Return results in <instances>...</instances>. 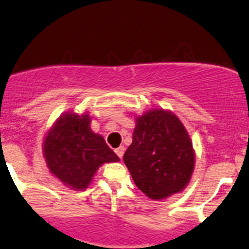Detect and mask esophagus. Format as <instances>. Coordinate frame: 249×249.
Here are the masks:
<instances>
[{
  "instance_id": "34e87169",
  "label": "esophagus",
  "mask_w": 249,
  "mask_h": 249,
  "mask_svg": "<svg viewBox=\"0 0 249 249\" xmlns=\"http://www.w3.org/2000/svg\"><path fill=\"white\" fill-rule=\"evenodd\" d=\"M124 151H125V148H124V146H119L118 148H116L115 150V152H116V154L117 156L119 157V158L122 159V157H123V154H124Z\"/></svg>"
}]
</instances>
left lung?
Segmentation results:
<instances>
[{
  "label": "left lung",
  "instance_id": "1",
  "mask_svg": "<svg viewBox=\"0 0 249 249\" xmlns=\"http://www.w3.org/2000/svg\"><path fill=\"white\" fill-rule=\"evenodd\" d=\"M123 159L137 187L150 199L162 200L190 184L196 152L178 117L152 108L136 117L132 144Z\"/></svg>",
  "mask_w": 249,
  "mask_h": 249
}]
</instances>
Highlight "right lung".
<instances>
[{
	"mask_svg": "<svg viewBox=\"0 0 249 249\" xmlns=\"http://www.w3.org/2000/svg\"><path fill=\"white\" fill-rule=\"evenodd\" d=\"M90 123L88 112H65L56 119L43 141L49 172L76 191L87 190L103 164L121 160L101 134L91 130Z\"/></svg>",
	"mask_w": 249,
	"mask_h": 249,
	"instance_id": "right-lung-1",
	"label": "right lung"
}]
</instances>
